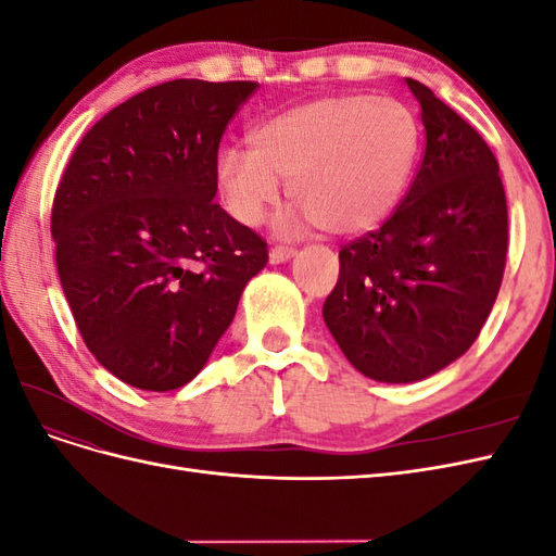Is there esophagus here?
Instances as JSON below:
<instances>
[{
	"mask_svg": "<svg viewBox=\"0 0 556 556\" xmlns=\"http://www.w3.org/2000/svg\"><path fill=\"white\" fill-rule=\"evenodd\" d=\"M294 255H296L294 248L276 245L271 252H268V262H271V264H282V262H290Z\"/></svg>",
	"mask_w": 556,
	"mask_h": 556,
	"instance_id": "esophagus-1",
	"label": "esophagus"
}]
</instances>
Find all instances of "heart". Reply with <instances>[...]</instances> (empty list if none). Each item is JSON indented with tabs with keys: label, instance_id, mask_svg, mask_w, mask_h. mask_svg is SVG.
I'll return each instance as SVG.
<instances>
[{
	"label": "heart",
	"instance_id": "heart-1",
	"mask_svg": "<svg viewBox=\"0 0 556 556\" xmlns=\"http://www.w3.org/2000/svg\"><path fill=\"white\" fill-rule=\"evenodd\" d=\"M248 146L215 162L217 192L233 220L257 227L278 201L282 178L294 199L278 220L282 229L359 237L382 225L406 194L422 127L394 97L331 94L264 121L248 134Z\"/></svg>",
	"mask_w": 556,
	"mask_h": 556
}]
</instances>
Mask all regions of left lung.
<instances>
[{
	"mask_svg": "<svg viewBox=\"0 0 556 556\" xmlns=\"http://www.w3.org/2000/svg\"><path fill=\"white\" fill-rule=\"evenodd\" d=\"M422 109L425 160L378 231L341 248L323 306L348 362L390 384L425 380L473 345L508 252L498 162L462 115L406 78Z\"/></svg>",
	"mask_w": 556,
	"mask_h": 556,
	"instance_id": "left-lung-1",
	"label": "left lung"
}]
</instances>
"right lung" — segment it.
Segmentation results:
<instances>
[{
	"label": "right lung",
	"instance_id": "add662e5",
	"mask_svg": "<svg viewBox=\"0 0 556 556\" xmlns=\"http://www.w3.org/2000/svg\"><path fill=\"white\" fill-rule=\"evenodd\" d=\"M260 86L178 78L109 111L66 166L50 231L76 327L109 374L188 384L237 315L266 243L215 204L217 148Z\"/></svg>",
	"mask_w": 556,
	"mask_h": 556
}]
</instances>
